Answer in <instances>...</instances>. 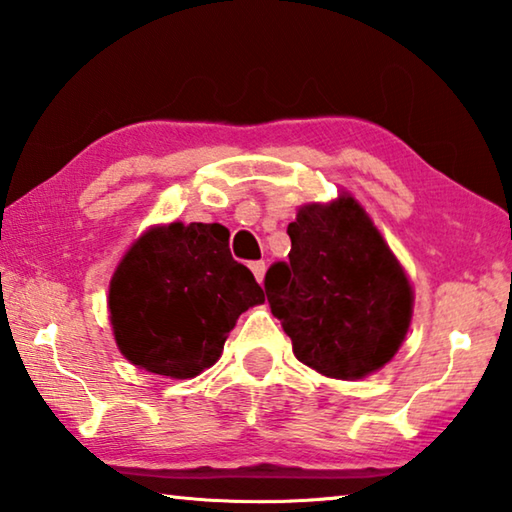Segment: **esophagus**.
Segmentation results:
<instances>
[{
  "instance_id": "1",
  "label": "esophagus",
  "mask_w": 512,
  "mask_h": 512,
  "mask_svg": "<svg viewBox=\"0 0 512 512\" xmlns=\"http://www.w3.org/2000/svg\"><path fill=\"white\" fill-rule=\"evenodd\" d=\"M250 271H253L257 282H262L264 273H266V264L264 262H250Z\"/></svg>"
}]
</instances>
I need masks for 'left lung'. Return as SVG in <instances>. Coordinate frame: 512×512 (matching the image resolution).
<instances>
[{
	"instance_id": "obj_1",
	"label": "left lung",
	"mask_w": 512,
	"mask_h": 512,
	"mask_svg": "<svg viewBox=\"0 0 512 512\" xmlns=\"http://www.w3.org/2000/svg\"><path fill=\"white\" fill-rule=\"evenodd\" d=\"M289 262L266 271L273 316L305 366L359 379L395 357L411 323L402 266L350 196L307 205L289 223Z\"/></svg>"
}]
</instances>
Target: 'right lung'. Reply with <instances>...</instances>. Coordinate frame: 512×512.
<instances>
[{"label": "right lung", "instance_id": "right-lung-1", "mask_svg": "<svg viewBox=\"0 0 512 512\" xmlns=\"http://www.w3.org/2000/svg\"><path fill=\"white\" fill-rule=\"evenodd\" d=\"M221 223H171L135 241L110 282V320L124 357L155 375L187 379L221 357L223 343L264 291L232 259Z\"/></svg>", "mask_w": 512, "mask_h": 512}]
</instances>
